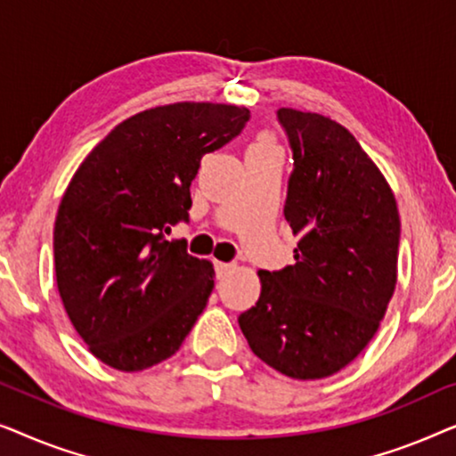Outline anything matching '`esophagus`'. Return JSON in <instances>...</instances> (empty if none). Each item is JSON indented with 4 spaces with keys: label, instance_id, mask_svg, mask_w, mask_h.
Listing matches in <instances>:
<instances>
[{
    "label": "esophagus",
    "instance_id": "34e87169",
    "mask_svg": "<svg viewBox=\"0 0 456 456\" xmlns=\"http://www.w3.org/2000/svg\"><path fill=\"white\" fill-rule=\"evenodd\" d=\"M214 265H216V276L217 278H224L230 272V264H224V261H216Z\"/></svg>",
    "mask_w": 456,
    "mask_h": 456
}]
</instances>
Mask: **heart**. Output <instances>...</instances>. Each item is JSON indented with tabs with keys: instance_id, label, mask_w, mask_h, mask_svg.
<instances>
[{
	"instance_id": "b5f03b06",
	"label": "heart",
	"mask_w": 456,
	"mask_h": 456,
	"mask_svg": "<svg viewBox=\"0 0 456 456\" xmlns=\"http://www.w3.org/2000/svg\"><path fill=\"white\" fill-rule=\"evenodd\" d=\"M272 151H278V149L270 134H259L257 141L248 147V153H272Z\"/></svg>"
}]
</instances>
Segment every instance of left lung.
<instances>
[{"label":"left lung","instance_id":"obj_1","mask_svg":"<svg viewBox=\"0 0 456 456\" xmlns=\"http://www.w3.org/2000/svg\"><path fill=\"white\" fill-rule=\"evenodd\" d=\"M292 149L284 217L295 264L259 272L239 323L251 351L295 379L346 367L376 336L396 286V199L357 139L326 116L278 110Z\"/></svg>","mask_w":456,"mask_h":456}]
</instances>
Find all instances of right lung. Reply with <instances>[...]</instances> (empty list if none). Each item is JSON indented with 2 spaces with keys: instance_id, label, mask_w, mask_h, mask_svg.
Here are the masks:
<instances>
[{
  "instance_id": "right-lung-1",
  "label": "right lung",
  "mask_w": 456,
  "mask_h": 456,
  "mask_svg": "<svg viewBox=\"0 0 456 456\" xmlns=\"http://www.w3.org/2000/svg\"><path fill=\"white\" fill-rule=\"evenodd\" d=\"M247 108L172 103L111 130L74 174L53 228L58 290L89 351L141 371L178 351L214 290V265L186 240L191 183L203 155L239 136Z\"/></svg>"
}]
</instances>
